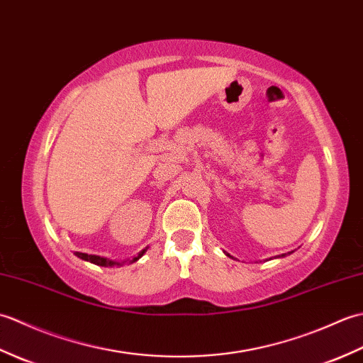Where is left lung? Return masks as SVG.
<instances>
[{"mask_svg": "<svg viewBox=\"0 0 363 363\" xmlns=\"http://www.w3.org/2000/svg\"><path fill=\"white\" fill-rule=\"evenodd\" d=\"M228 256H229V254H228Z\"/></svg>", "mask_w": 363, "mask_h": 363, "instance_id": "8db88e82", "label": "left lung"}]
</instances>
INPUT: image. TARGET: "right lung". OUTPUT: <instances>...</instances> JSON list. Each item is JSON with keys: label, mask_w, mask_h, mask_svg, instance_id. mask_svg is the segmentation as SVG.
<instances>
[{"label": "right lung", "mask_w": 363, "mask_h": 363, "mask_svg": "<svg viewBox=\"0 0 363 363\" xmlns=\"http://www.w3.org/2000/svg\"><path fill=\"white\" fill-rule=\"evenodd\" d=\"M145 251L146 250H143V251H140L138 252V256L137 257H134L133 260L130 262H135V260H138L140 259L143 254H145ZM76 256H78L79 259H82V260H87V262H91V264H95V265H99V267H112V265H120L118 262H113V260H107V259H104V257H99V256H94V254H86V252H76Z\"/></svg>", "instance_id": "obj_1"}]
</instances>
